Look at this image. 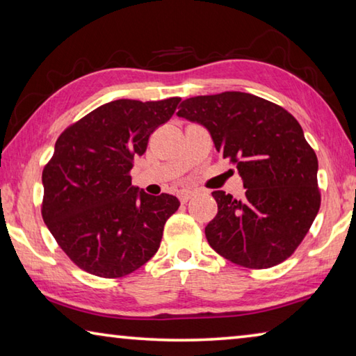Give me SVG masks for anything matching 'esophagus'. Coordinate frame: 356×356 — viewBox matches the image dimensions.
<instances>
[{
	"mask_svg": "<svg viewBox=\"0 0 356 356\" xmlns=\"http://www.w3.org/2000/svg\"><path fill=\"white\" fill-rule=\"evenodd\" d=\"M195 195V193L193 191H190V190H182V191H179V200H180V202L182 204H185V202H188L190 200H191V196Z\"/></svg>",
	"mask_w": 356,
	"mask_h": 356,
	"instance_id": "34e87169",
	"label": "esophagus"
}]
</instances>
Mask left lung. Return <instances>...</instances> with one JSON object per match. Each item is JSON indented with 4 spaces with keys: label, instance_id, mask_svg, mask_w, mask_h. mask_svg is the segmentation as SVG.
<instances>
[{
    "label": "left lung",
    "instance_id": "obj_1",
    "mask_svg": "<svg viewBox=\"0 0 356 356\" xmlns=\"http://www.w3.org/2000/svg\"><path fill=\"white\" fill-rule=\"evenodd\" d=\"M177 116L206 127L215 147L237 166L243 200L213 191L218 213L209 245L246 268H270L293 254L321 209L317 155L291 113L246 92L197 95Z\"/></svg>",
    "mask_w": 356,
    "mask_h": 356
}]
</instances>
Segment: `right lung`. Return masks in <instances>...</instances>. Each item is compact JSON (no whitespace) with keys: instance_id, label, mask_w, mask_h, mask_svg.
<instances>
[{"instance_id":"add662e5","label":"right lung","mask_w":356,"mask_h":356,"mask_svg":"<svg viewBox=\"0 0 356 356\" xmlns=\"http://www.w3.org/2000/svg\"><path fill=\"white\" fill-rule=\"evenodd\" d=\"M180 97L119 99L69 125L42 171V218L76 267L100 278H122L160 248L176 196H150L131 185L135 156L168 122Z\"/></svg>"}]
</instances>
